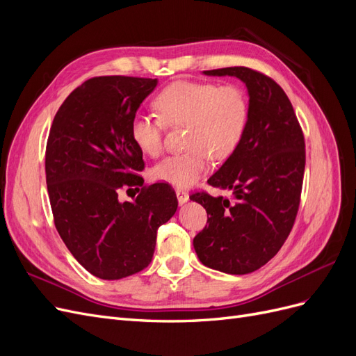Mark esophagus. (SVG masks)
<instances>
[{"instance_id": "1", "label": "esophagus", "mask_w": 356, "mask_h": 356, "mask_svg": "<svg viewBox=\"0 0 356 356\" xmlns=\"http://www.w3.org/2000/svg\"><path fill=\"white\" fill-rule=\"evenodd\" d=\"M177 199L179 202V204L186 203L188 200V193L184 191V190H177Z\"/></svg>"}]
</instances>
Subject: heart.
<instances>
[{"label":"heart","instance_id":"b5f03b06","mask_svg":"<svg viewBox=\"0 0 356 356\" xmlns=\"http://www.w3.org/2000/svg\"><path fill=\"white\" fill-rule=\"evenodd\" d=\"M159 114H136L131 138L139 152L157 157L163 149L165 126L184 127V153L169 156L153 168L154 179L186 188L208 170L209 157L225 160L238 148L245 134L250 104L236 84L175 81L154 98Z\"/></svg>","mask_w":356,"mask_h":356}]
</instances>
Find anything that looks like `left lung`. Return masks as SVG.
I'll return each mask as SVG.
<instances>
[{"instance_id":"obj_1","label":"left lung","mask_w":356,"mask_h":356,"mask_svg":"<svg viewBox=\"0 0 356 356\" xmlns=\"http://www.w3.org/2000/svg\"><path fill=\"white\" fill-rule=\"evenodd\" d=\"M203 74L242 80L250 114L238 148L208 179L232 197L207 191L190 196L208 213L193 246L202 264L246 275L272 260L293 229L303 187L305 136L286 93L263 72L230 67Z\"/></svg>"}]
</instances>
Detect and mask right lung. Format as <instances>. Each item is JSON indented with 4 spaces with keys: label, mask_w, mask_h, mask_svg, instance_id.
I'll return each mask as SVG.
<instances>
[{
    "label": "right lung",
    "mask_w": 356,
    "mask_h": 356,
    "mask_svg": "<svg viewBox=\"0 0 356 356\" xmlns=\"http://www.w3.org/2000/svg\"><path fill=\"white\" fill-rule=\"evenodd\" d=\"M156 86L157 79L124 75L89 79L63 101L50 127L46 182L56 230L75 260L106 281L152 263L157 230L178 208L165 182L144 186L134 202L118 199L144 182L131 122Z\"/></svg>",
    "instance_id": "add662e5"
}]
</instances>
